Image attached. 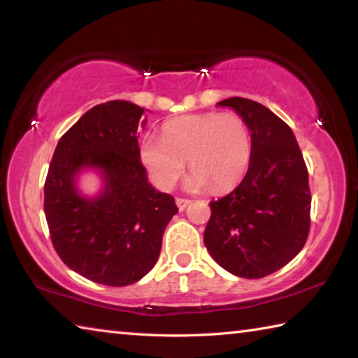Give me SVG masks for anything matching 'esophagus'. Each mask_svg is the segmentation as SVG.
I'll return each instance as SVG.
<instances>
[{
  "instance_id": "obj_1",
  "label": "esophagus",
  "mask_w": 358,
  "mask_h": 358,
  "mask_svg": "<svg viewBox=\"0 0 358 358\" xmlns=\"http://www.w3.org/2000/svg\"><path fill=\"white\" fill-rule=\"evenodd\" d=\"M175 202H177V207H178L180 211H183L187 207V205L191 203L189 199H183V197H177V201H175Z\"/></svg>"
}]
</instances>
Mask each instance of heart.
Returning a JSON list of instances; mask_svg holds the SVG:
<instances>
[{
	"label": "heart",
	"mask_w": 358,
	"mask_h": 358,
	"mask_svg": "<svg viewBox=\"0 0 358 358\" xmlns=\"http://www.w3.org/2000/svg\"><path fill=\"white\" fill-rule=\"evenodd\" d=\"M251 131L237 113L205 112L183 115L162 126V138L147 137L141 145L143 164L162 189H171L185 172L189 187L216 192L238 185L250 167Z\"/></svg>",
	"instance_id": "obj_1"
}]
</instances>
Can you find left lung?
<instances>
[{"mask_svg":"<svg viewBox=\"0 0 358 358\" xmlns=\"http://www.w3.org/2000/svg\"><path fill=\"white\" fill-rule=\"evenodd\" d=\"M251 131L248 172L235 189L210 202L203 243L229 273L248 280L268 276L289 264L310 234L308 169L292 129L256 101L229 98Z\"/></svg>","mask_w":358,"mask_h":358,"instance_id":"1","label":"left lung"}]
</instances>
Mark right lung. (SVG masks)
<instances>
[{
    "mask_svg": "<svg viewBox=\"0 0 358 358\" xmlns=\"http://www.w3.org/2000/svg\"><path fill=\"white\" fill-rule=\"evenodd\" d=\"M145 110L128 101L94 106L59 138L44 185V211L59 259L90 281L123 287L153 268L177 205L148 183L137 128ZM83 168L105 187L93 199L76 191Z\"/></svg>",
    "mask_w": 358,
    "mask_h": 358,
    "instance_id": "right-lung-1",
    "label": "right lung"
}]
</instances>
